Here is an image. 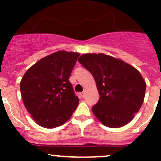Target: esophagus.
Instances as JSON below:
<instances>
[{"label":"esophagus","mask_w":161,"mask_h":161,"mask_svg":"<svg viewBox=\"0 0 161 161\" xmlns=\"http://www.w3.org/2000/svg\"><path fill=\"white\" fill-rule=\"evenodd\" d=\"M80 95H81V97H82V98H84V97H85V92H81Z\"/></svg>","instance_id":"1"}]
</instances>
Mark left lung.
<instances>
[{"label": "left lung", "mask_w": 161, "mask_h": 161, "mask_svg": "<svg viewBox=\"0 0 161 161\" xmlns=\"http://www.w3.org/2000/svg\"><path fill=\"white\" fill-rule=\"evenodd\" d=\"M78 61L91 72L96 82L100 97L92 108L95 117L108 128L129 123L145 95V81L138 70L103 53L83 54Z\"/></svg>", "instance_id": "left-lung-1"}]
</instances>
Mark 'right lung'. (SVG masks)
<instances>
[{"mask_svg": "<svg viewBox=\"0 0 161 161\" xmlns=\"http://www.w3.org/2000/svg\"><path fill=\"white\" fill-rule=\"evenodd\" d=\"M78 53L58 51L32 66L20 84L27 112L36 124L54 128L69 119L79 105V98L69 79Z\"/></svg>", "mask_w": 161, "mask_h": 161, "instance_id": "obj_1", "label": "right lung"}]
</instances>
